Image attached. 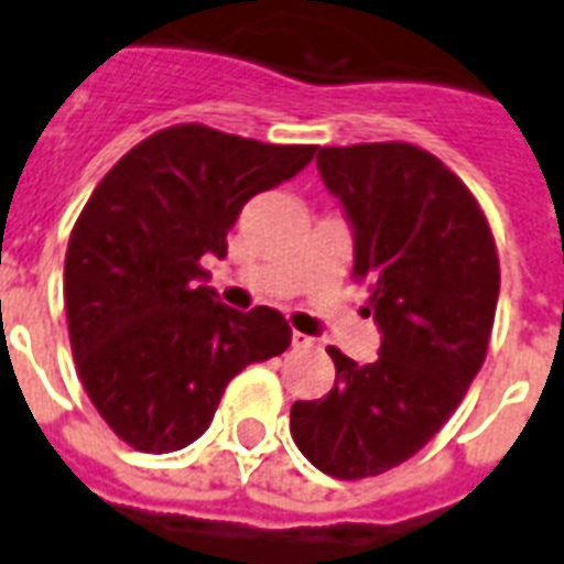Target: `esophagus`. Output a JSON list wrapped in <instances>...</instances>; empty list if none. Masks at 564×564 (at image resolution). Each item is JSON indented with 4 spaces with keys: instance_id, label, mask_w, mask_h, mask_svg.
<instances>
[{
    "instance_id": "34e87169",
    "label": "esophagus",
    "mask_w": 564,
    "mask_h": 564,
    "mask_svg": "<svg viewBox=\"0 0 564 564\" xmlns=\"http://www.w3.org/2000/svg\"><path fill=\"white\" fill-rule=\"evenodd\" d=\"M292 345H295V348H307V345H313V339L301 334V330H292Z\"/></svg>"
}]
</instances>
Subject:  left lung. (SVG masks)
<instances>
[{"mask_svg":"<svg viewBox=\"0 0 564 564\" xmlns=\"http://www.w3.org/2000/svg\"><path fill=\"white\" fill-rule=\"evenodd\" d=\"M316 163L351 221L354 278H371L383 339L366 366L327 348L334 389L292 403L290 430L318 471L362 480L419 454L480 371L498 248L471 189L419 145H325Z\"/></svg>","mask_w":564,"mask_h":564,"instance_id":"1","label":"left lung"}]
</instances>
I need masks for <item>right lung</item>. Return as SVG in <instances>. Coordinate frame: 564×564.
Listing matches in <instances>:
<instances>
[{"mask_svg":"<svg viewBox=\"0 0 564 564\" xmlns=\"http://www.w3.org/2000/svg\"><path fill=\"white\" fill-rule=\"evenodd\" d=\"M316 145H272L187 122L134 145L93 189L64 260L75 369L93 406L143 454L210 427L225 386L290 348L272 307H228L204 254H228L248 198L299 175Z\"/></svg>","mask_w":564,"mask_h":564,"instance_id":"add662e5","label":"right lung"}]
</instances>
